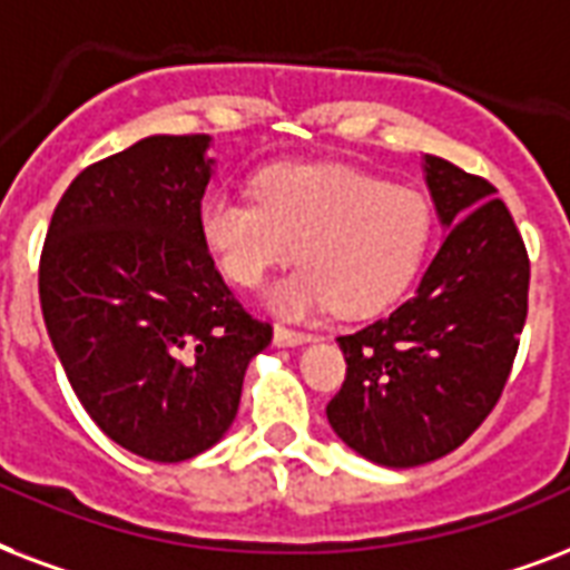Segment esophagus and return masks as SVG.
I'll return each mask as SVG.
<instances>
[{"instance_id": "obj_1", "label": "esophagus", "mask_w": 570, "mask_h": 570, "mask_svg": "<svg viewBox=\"0 0 570 570\" xmlns=\"http://www.w3.org/2000/svg\"><path fill=\"white\" fill-rule=\"evenodd\" d=\"M273 342L282 347L291 345H306L312 342V333H303V330H291V326H276V333H273Z\"/></svg>"}]
</instances>
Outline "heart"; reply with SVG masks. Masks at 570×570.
I'll list each match as a JSON object with an SVG mask.
<instances>
[{
  "instance_id": "heart-1",
  "label": "heart",
  "mask_w": 570,
  "mask_h": 570,
  "mask_svg": "<svg viewBox=\"0 0 570 570\" xmlns=\"http://www.w3.org/2000/svg\"><path fill=\"white\" fill-rule=\"evenodd\" d=\"M198 232L225 279L258 288L299 253L303 267L273 288V306L306 315L333 306L365 317L407 291L431 240V205L416 189L326 163L264 169L255 193L216 189Z\"/></svg>"
}]
</instances>
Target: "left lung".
<instances>
[{
    "label": "left lung",
    "instance_id": "8db88e82",
    "mask_svg": "<svg viewBox=\"0 0 570 570\" xmlns=\"http://www.w3.org/2000/svg\"><path fill=\"white\" fill-rule=\"evenodd\" d=\"M449 235L416 294L338 335L347 374L326 419L354 452L419 466L454 452L497 407L529 308V255L491 180L425 154Z\"/></svg>",
    "mask_w": 570,
    "mask_h": 570
}]
</instances>
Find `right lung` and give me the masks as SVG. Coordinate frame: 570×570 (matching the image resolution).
<instances>
[{
  "label": "right lung",
  "mask_w": 570,
  "mask_h": 570,
  "mask_svg": "<svg viewBox=\"0 0 570 570\" xmlns=\"http://www.w3.org/2000/svg\"><path fill=\"white\" fill-rule=\"evenodd\" d=\"M210 136H148L70 180L43 240V324L70 386L127 452L178 464L235 422L271 345L198 232Z\"/></svg>",
  "instance_id": "add662e5"
}]
</instances>
